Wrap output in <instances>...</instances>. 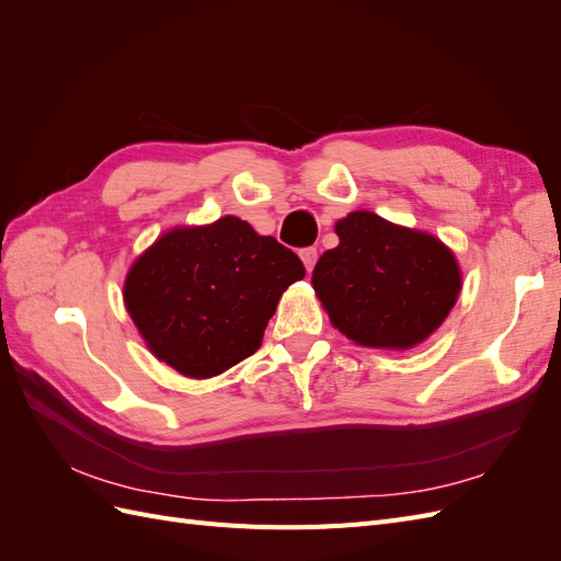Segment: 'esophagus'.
Instances as JSON below:
<instances>
[{
    "label": "esophagus",
    "mask_w": 561,
    "mask_h": 561,
    "mask_svg": "<svg viewBox=\"0 0 561 561\" xmlns=\"http://www.w3.org/2000/svg\"><path fill=\"white\" fill-rule=\"evenodd\" d=\"M299 257H301L304 266H307V271H311V268L316 266V260H318V250H316L313 245L301 248V250H299Z\"/></svg>",
    "instance_id": "obj_1"
}]
</instances>
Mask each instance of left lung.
Masks as SVG:
<instances>
[{"label": "left lung", "instance_id": "left-lung-1", "mask_svg": "<svg viewBox=\"0 0 561 561\" xmlns=\"http://www.w3.org/2000/svg\"><path fill=\"white\" fill-rule=\"evenodd\" d=\"M311 285L334 328L355 344L412 348L435 332L461 290L454 254L428 233L358 210L336 222Z\"/></svg>", "mask_w": 561, "mask_h": 561}]
</instances>
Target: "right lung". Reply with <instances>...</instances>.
I'll return each instance as SVG.
<instances>
[{
	"mask_svg": "<svg viewBox=\"0 0 561 561\" xmlns=\"http://www.w3.org/2000/svg\"><path fill=\"white\" fill-rule=\"evenodd\" d=\"M297 254L239 217L175 229L133 264L126 309L159 360L206 379L260 348L285 287L301 280Z\"/></svg>",
	"mask_w": 561,
	"mask_h": 561,
	"instance_id": "obj_1",
	"label": "right lung"
}]
</instances>
